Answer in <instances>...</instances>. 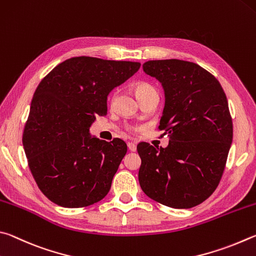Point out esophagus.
I'll return each instance as SVG.
<instances>
[{
	"mask_svg": "<svg viewBox=\"0 0 256 256\" xmlns=\"http://www.w3.org/2000/svg\"><path fill=\"white\" fill-rule=\"evenodd\" d=\"M128 148L130 152H136L137 146H136L135 142H128Z\"/></svg>",
	"mask_w": 256,
	"mask_h": 256,
	"instance_id": "1",
	"label": "esophagus"
}]
</instances>
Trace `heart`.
Listing matches in <instances>:
<instances>
[{
    "mask_svg": "<svg viewBox=\"0 0 256 256\" xmlns=\"http://www.w3.org/2000/svg\"><path fill=\"white\" fill-rule=\"evenodd\" d=\"M156 92V88L153 86V85L150 84V83H146V82H138L135 85V93L137 98H140V101L142 98H144L145 96H148L150 93H154ZM112 103H114V98H112ZM138 130H140V128H137V127H132L130 128V132H136Z\"/></svg>",
    "mask_w": 256,
    "mask_h": 256,
    "instance_id": "1",
    "label": "heart"
}]
</instances>
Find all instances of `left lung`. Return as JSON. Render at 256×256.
Here are the masks:
<instances>
[{
  "label": "left lung",
  "instance_id": "left-lung-1",
  "mask_svg": "<svg viewBox=\"0 0 256 256\" xmlns=\"http://www.w3.org/2000/svg\"><path fill=\"white\" fill-rule=\"evenodd\" d=\"M144 72L158 80L165 93L160 121L170 142L155 148L137 146L142 190L158 202L188 209L214 194L222 176L232 140V121L220 83L196 62L148 60Z\"/></svg>",
  "mask_w": 256,
  "mask_h": 256
}]
</instances>
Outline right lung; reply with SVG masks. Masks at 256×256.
I'll use <instances>...</instances> for the list:
<instances>
[{"instance_id":"1","label":"right lung","mask_w":256,"mask_h":256,"mask_svg":"<svg viewBox=\"0 0 256 256\" xmlns=\"http://www.w3.org/2000/svg\"><path fill=\"white\" fill-rule=\"evenodd\" d=\"M140 62L73 57L39 83L31 101L22 142L40 191L60 207L82 208L102 200L127 145L90 136L106 98L140 70Z\"/></svg>"}]
</instances>
